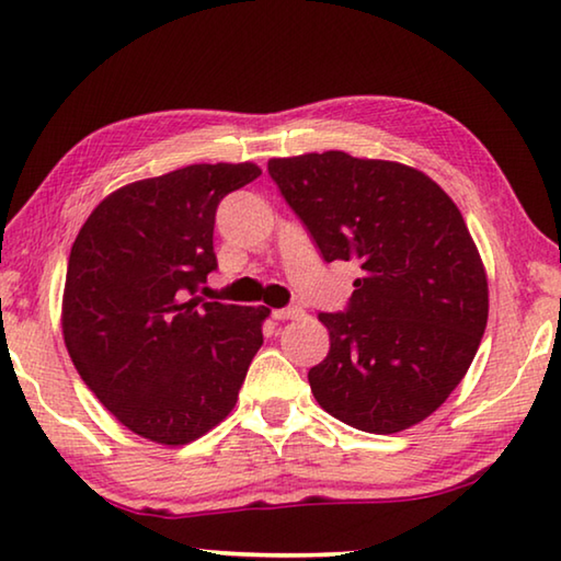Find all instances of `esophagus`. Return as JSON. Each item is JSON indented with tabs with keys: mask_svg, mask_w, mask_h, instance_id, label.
<instances>
[{
	"mask_svg": "<svg viewBox=\"0 0 561 561\" xmlns=\"http://www.w3.org/2000/svg\"><path fill=\"white\" fill-rule=\"evenodd\" d=\"M272 317L277 319V321H287V319H299V317H304V309H299V307H287V309H274L272 311Z\"/></svg>",
	"mask_w": 561,
	"mask_h": 561,
	"instance_id": "obj_1",
	"label": "esophagus"
}]
</instances>
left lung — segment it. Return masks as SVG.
<instances>
[{
    "label": "left lung",
    "instance_id": "obj_1",
    "mask_svg": "<svg viewBox=\"0 0 561 561\" xmlns=\"http://www.w3.org/2000/svg\"><path fill=\"white\" fill-rule=\"evenodd\" d=\"M267 170L321 257L364 270L346 311L319 314L329 354L309 371L317 403L376 435L425 421L488 327V274L458 205L421 170L344 150L272 158Z\"/></svg>",
    "mask_w": 561,
    "mask_h": 561
}]
</instances>
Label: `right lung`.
Masks as SVG:
<instances>
[{
    "label": "right lung",
    "mask_w": 561,
    "mask_h": 561,
    "mask_svg": "<svg viewBox=\"0 0 561 561\" xmlns=\"http://www.w3.org/2000/svg\"><path fill=\"white\" fill-rule=\"evenodd\" d=\"M254 163H201L123 185L83 222L61 327L76 371L140 438L185 445L237 403L267 307L195 297L217 270L215 213Z\"/></svg>",
    "instance_id": "add662e5"
}]
</instances>
